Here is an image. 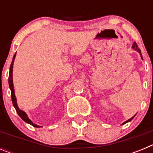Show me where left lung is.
<instances>
[{"mask_svg": "<svg viewBox=\"0 0 153 153\" xmlns=\"http://www.w3.org/2000/svg\"><path fill=\"white\" fill-rule=\"evenodd\" d=\"M132 49H133V50H135V51H137V52L139 53H140V56H141V57H142L141 51H140V48H139V47H138V46H137V44H136V42H134V43H133V44H132ZM142 59H143V57H142ZM135 116H136V115H135ZM135 116H134V117H135ZM134 117H132V118H130V119H129V120H126V122H124L123 123V124H125V123H128V122H129V121H131V120H132V119L134 118Z\"/></svg>", "mask_w": 153, "mask_h": 153, "instance_id": "1", "label": "left lung"}]
</instances>
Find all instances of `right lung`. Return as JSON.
Wrapping results in <instances>:
<instances>
[{
	"instance_id": "add662e5",
	"label": "right lung",
	"mask_w": 153,
	"mask_h": 153,
	"mask_svg": "<svg viewBox=\"0 0 153 153\" xmlns=\"http://www.w3.org/2000/svg\"><path fill=\"white\" fill-rule=\"evenodd\" d=\"M15 56H16V53L13 55V60L11 62V64H10V72H9V78H8V83H9V87L10 89V91H11V100H12V102H13V105L15 108L16 111H17V114L19 115V117H21L23 120H24V122L30 124L31 126H33L34 127H42L38 125H36V124L33 123L29 118H28L27 115V113H25L24 111L21 110V109H19L18 106H17V99H16L15 97V94H14V89H13V62H14V59H15Z\"/></svg>"
}]
</instances>
